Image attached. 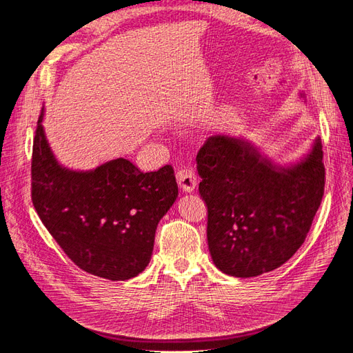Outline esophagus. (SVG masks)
Masks as SVG:
<instances>
[{"instance_id": "34e87169", "label": "esophagus", "mask_w": 353, "mask_h": 353, "mask_svg": "<svg viewBox=\"0 0 353 353\" xmlns=\"http://www.w3.org/2000/svg\"><path fill=\"white\" fill-rule=\"evenodd\" d=\"M176 181L179 187L183 188L185 193H193L197 185V176L193 169L190 168H181L176 172Z\"/></svg>"}]
</instances>
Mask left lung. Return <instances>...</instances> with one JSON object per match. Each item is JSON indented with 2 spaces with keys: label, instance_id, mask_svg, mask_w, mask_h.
I'll return each instance as SVG.
<instances>
[{
  "label": "left lung",
  "instance_id": "obj_1",
  "mask_svg": "<svg viewBox=\"0 0 353 353\" xmlns=\"http://www.w3.org/2000/svg\"><path fill=\"white\" fill-rule=\"evenodd\" d=\"M197 172L212 261L239 279L270 272L290 259L324 196L319 138L301 162L281 166L248 140L213 135L197 153Z\"/></svg>",
  "mask_w": 353,
  "mask_h": 353
}]
</instances>
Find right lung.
Returning a JSON list of instances; mask_svg holds the SVG:
<instances>
[{"mask_svg":"<svg viewBox=\"0 0 353 353\" xmlns=\"http://www.w3.org/2000/svg\"><path fill=\"white\" fill-rule=\"evenodd\" d=\"M41 113L32 150V203L69 259L112 281L134 279L150 262L159 221L178 185L170 165L141 172L119 157L91 170L61 166L51 152Z\"/></svg>","mask_w":353,"mask_h":353,"instance_id":"right-lung-1","label":"right lung"}]
</instances>
